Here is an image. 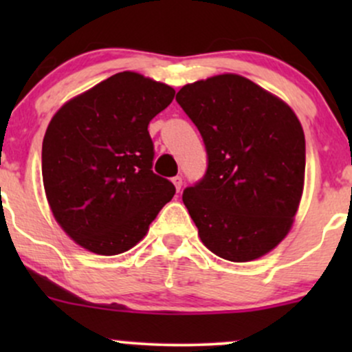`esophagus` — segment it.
<instances>
[{
    "instance_id": "obj_1",
    "label": "esophagus",
    "mask_w": 352,
    "mask_h": 352,
    "mask_svg": "<svg viewBox=\"0 0 352 352\" xmlns=\"http://www.w3.org/2000/svg\"><path fill=\"white\" fill-rule=\"evenodd\" d=\"M172 182H173V185H175L177 192H180L182 185H184V179H182V177H180V175H177V177H173V179H172Z\"/></svg>"
}]
</instances>
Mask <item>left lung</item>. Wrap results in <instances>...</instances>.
I'll return each mask as SVG.
<instances>
[{
  "label": "left lung",
  "mask_w": 352,
  "mask_h": 352,
  "mask_svg": "<svg viewBox=\"0 0 352 352\" xmlns=\"http://www.w3.org/2000/svg\"><path fill=\"white\" fill-rule=\"evenodd\" d=\"M177 102L208 153L204 180L182 197L201 243L235 263L265 256L285 240L300 208V119L285 100L232 72L185 84Z\"/></svg>",
  "instance_id": "left-lung-1"
}]
</instances>
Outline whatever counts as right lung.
Instances as JSON below:
<instances>
[{"label": "right lung", "mask_w": 352, "mask_h": 352, "mask_svg": "<svg viewBox=\"0 0 352 352\" xmlns=\"http://www.w3.org/2000/svg\"><path fill=\"white\" fill-rule=\"evenodd\" d=\"M175 91L124 71L63 104L43 140L52 217L87 252L112 256L147 235L175 187L152 172L148 124Z\"/></svg>", "instance_id": "add662e5"}]
</instances>
